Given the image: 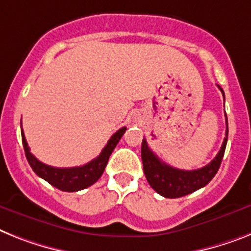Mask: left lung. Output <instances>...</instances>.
Returning <instances> with one entry per match:
<instances>
[{
	"instance_id": "1",
	"label": "left lung",
	"mask_w": 251,
	"mask_h": 251,
	"mask_svg": "<svg viewBox=\"0 0 251 251\" xmlns=\"http://www.w3.org/2000/svg\"><path fill=\"white\" fill-rule=\"evenodd\" d=\"M220 89L223 94V98H225L222 88H220ZM227 136H228V124H227L226 117V138L223 140L218 154L207 166L198 168V170H191V171L178 170V168L171 167L170 165H166L165 162H162L151 151L147 140L143 139V170H144L145 177L148 180L149 185L158 194H161L162 197L170 198V199L185 197L187 194L194 193V191L199 190L201 187L205 186L216 176L217 171L220 168L223 154H225V151H226Z\"/></svg>"
}]
</instances>
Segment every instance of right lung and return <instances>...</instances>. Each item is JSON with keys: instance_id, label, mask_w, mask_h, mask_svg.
I'll list each match as a JSON object with an SVG mask.
<instances>
[{"instance_id": "right-lung-1", "label": "right lung", "mask_w": 251, "mask_h": 251, "mask_svg": "<svg viewBox=\"0 0 251 251\" xmlns=\"http://www.w3.org/2000/svg\"><path fill=\"white\" fill-rule=\"evenodd\" d=\"M125 131L126 127H121L120 130H117L111 136L107 145L103 148V151H100V154L98 157L88 162L86 165L70 168H57L42 163L41 161H38L37 158L30 153V149H29L23 130L22 139L23 145H24L25 155H26V159H28L30 167L33 168V171L39 177L50 182L52 186L57 187V189L62 191L73 193V191L83 190V189L89 187L90 185H93L94 182L98 181V178L102 176L103 171L106 168L109 155L113 151V149L116 148V145L120 142V139L122 138Z\"/></svg>"}]
</instances>
